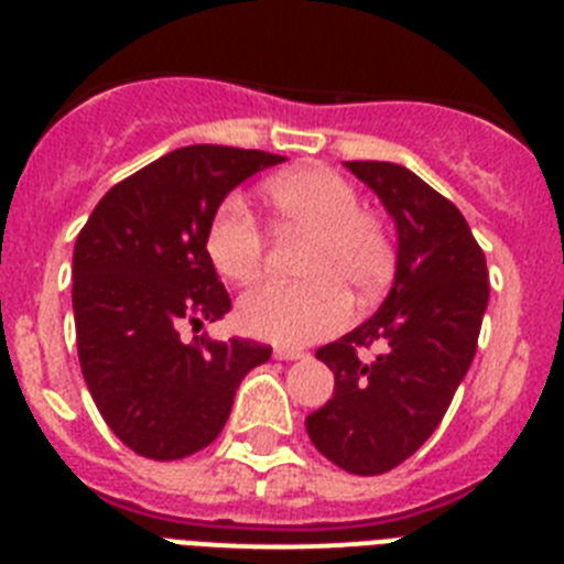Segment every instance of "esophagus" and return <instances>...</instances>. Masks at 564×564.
Here are the masks:
<instances>
[{
	"mask_svg": "<svg viewBox=\"0 0 564 564\" xmlns=\"http://www.w3.org/2000/svg\"><path fill=\"white\" fill-rule=\"evenodd\" d=\"M273 358H279V361H299V358H307V352L296 350V347H276Z\"/></svg>",
	"mask_w": 564,
	"mask_h": 564,
	"instance_id": "esophagus-1",
	"label": "esophagus"
}]
</instances>
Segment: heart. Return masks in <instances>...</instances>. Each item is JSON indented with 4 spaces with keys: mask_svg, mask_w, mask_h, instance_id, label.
I'll return each instance as SVG.
<instances>
[{
    "mask_svg": "<svg viewBox=\"0 0 564 564\" xmlns=\"http://www.w3.org/2000/svg\"><path fill=\"white\" fill-rule=\"evenodd\" d=\"M273 228L311 234L305 285L265 282L239 299L237 322L273 344H311L350 325L352 299L376 293L392 271V246L376 214L361 212L358 192L327 166H302L265 183ZM206 251L223 279L248 285L265 262V231L237 194L214 212Z\"/></svg>",
    "mask_w": 564,
    "mask_h": 564,
    "instance_id": "heart-1",
    "label": "heart"
}]
</instances>
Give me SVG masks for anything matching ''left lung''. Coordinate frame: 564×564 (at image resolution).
<instances>
[{
  "label": "left lung",
  "instance_id": "8db88e82",
  "mask_svg": "<svg viewBox=\"0 0 564 564\" xmlns=\"http://www.w3.org/2000/svg\"><path fill=\"white\" fill-rule=\"evenodd\" d=\"M344 166L395 220V282L376 316L316 350L336 387L305 426L327 460L370 477L415 455L449 410L477 350L488 271L466 217L415 172L383 161ZM370 343L384 352L361 362L357 350Z\"/></svg>",
  "mask_w": 564,
  "mask_h": 564
}]
</instances>
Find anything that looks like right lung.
I'll return each instance as SVG.
<instances>
[{"mask_svg":"<svg viewBox=\"0 0 564 564\" xmlns=\"http://www.w3.org/2000/svg\"><path fill=\"white\" fill-rule=\"evenodd\" d=\"M282 154L183 147L109 188L73 251V313L84 381L109 430L149 460L206 449L231 415L239 381L271 358L248 338L192 344L231 311L206 251L214 212Z\"/></svg>","mask_w":564,"mask_h":564,"instance_id":"add662e5","label":"right lung"}]
</instances>
